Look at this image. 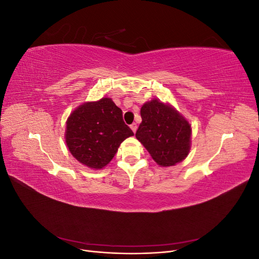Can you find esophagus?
Instances as JSON below:
<instances>
[{
    "instance_id": "obj_1",
    "label": "esophagus",
    "mask_w": 259,
    "mask_h": 259,
    "mask_svg": "<svg viewBox=\"0 0 259 259\" xmlns=\"http://www.w3.org/2000/svg\"><path fill=\"white\" fill-rule=\"evenodd\" d=\"M131 128H132L133 132L136 133V131H137V124H136V123H133V124L131 125Z\"/></svg>"
}]
</instances>
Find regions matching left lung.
I'll return each mask as SVG.
<instances>
[{"mask_svg": "<svg viewBox=\"0 0 259 259\" xmlns=\"http://www.w3.org/2000/svg\"><path fill=\"white\" fill-rule=\"evenodd\" d=\"M136 138L161 166L182 162L189 153L191 126L174 108L153 99L140 109Z\"/></svg>", "mask_w": 259, "mask_h": 259, "instance_id": "1", "label": "left lung"}]
</instances>
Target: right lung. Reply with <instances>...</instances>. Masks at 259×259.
<instances>
[{
  "label": "right lung",
  "mask_w": 259,
  "mask_h": 259,
  "mask_svg": "<svg viewBox=\"0 0 259 259\" xmlns=\"http://www.w3.org/2000/svg\"><path fill=\"white\" fill-rule=\"evenodd\" d=\"M133 135L123 121L122 110L110 98L80 106L67 121L69 151L80 163L95 169L106 166L123 140Z\"/></svg>",
  "instance_id": "1"
}]
</instances>
